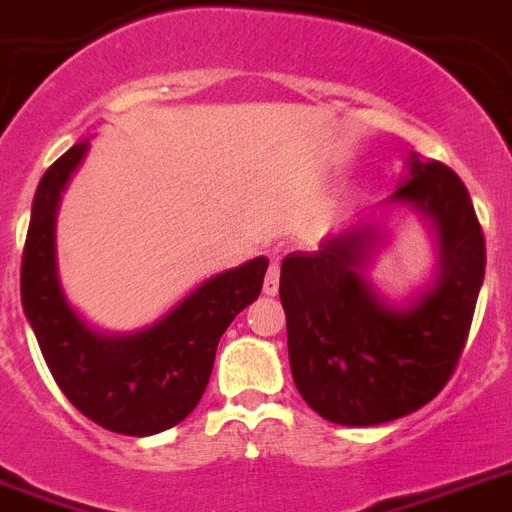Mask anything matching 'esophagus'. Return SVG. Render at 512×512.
Here are the masks:
<instances>
[{"instance_id":"1","label":"esophagus","mask_w":512,"mask_h":512,"mask_svg":"<svg viewBox=\"0 0 512 512\" xmlns=\"http://www.w3.org/2000/svg\"><path fill=\"white\" fill-rule=\"evenodd\" d=\"M279 290V264H272L266 269L264 277V295H277Z\"/></svg>"}]
</instances>
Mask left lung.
Masks as SVG:
<instances>
[{"label": "left lung", "mask_w": 512, "mask_h": 512, "mask_svg": "<svg viewBox=\"0 0 512 512\" xmlns=\"http://www.w3.org/2000/svg\"><path fill=\"white\" fill-rule=\"evenodd\" d=\"M399 189L321 238L316 251L282 259L292 381L334 425L373 427L417 412L440 393L469 336L484 282V235L464 181L417 152ZM412 211L436 246L431 282L391 301L369 272L390 245L385 220Z\"/></svg>", "instance_id": "8db88e82"}]
</instances>
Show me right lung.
Segmentation results:
<instances>
[{
	"instance_id": "right-lung-1",
	"label": "right lung",
	"mask_w": 512,
	"mask_h": 512,
	"mask_svg": "<svg viewBox=\"0 0 512 512\" xmlns=\"http://www.w3.org/2000/svg\"><path fill=\"white\" fill-rule=\"evenodd\" d=\"M82 139L43 173L25 238L20 295L48 370L87 419L147 438L178 425L202 399L220 336L259 298L269 259L212 274L168 313L134 331H100L72 308L56 266L61 191L87 155Z\"/></svg>"
}]
</instances>
